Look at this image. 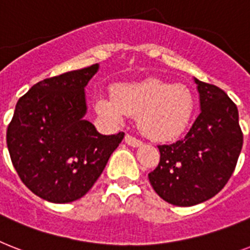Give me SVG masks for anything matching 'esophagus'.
Segmentation results:
<instances>
[{
	"instance_id": "esophagus-1",
	"label": "esophagus",
	"mask_w": 250,
	"mask_h": 250,
	"mask_svg": "<svg viewBox=\"0 0 250 250\" xmlns=\"http://www.w3.org/2000/svg\"><path fill=\"white\" fill-rule=\"evenodd\" d=\"M125 143L127 144V145L132 146V147H139V146L143 145V143H141L140 140H137L136 137H133V136L131 135H125Z\"/></svg>"
}]
</instances>
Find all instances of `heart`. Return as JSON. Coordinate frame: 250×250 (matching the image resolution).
Here are the masks:
<instances>
[{
    "label": "heart",
    "instance_id": "b5f03b06",
    "mask_svg": "<svg viewBox=\"0 0 250 250\" xmlns=\"http://www.w3.org/2000/svg\"><path fill=\"white\" fill-rule=\"evenodd\" d=\"M95 109L111 125L137 117L144 135L154 141H172L188 129L195 110L194 95L184 84L159 78L121 83L114 96H97Z\"/></svg>",
    "mask_w": 250,
    "mask_h": 250
}]
</instances>
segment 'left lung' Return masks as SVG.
Returning <instances> with one entry per match:
<instances>
[{
    "mask_svg": "<svg viewBox=\"0 0 250 250\" xmlns=\"http://www.w3.org/2000/svg\"><path fill=\"white\" fill-rule=\"evenodd\" d=\"M200 114L184 139L158 146L160 162L149 181L160 198L191 207L218 194L236 167L243 147L239 113L226 92L194 78Z\"/></svg>",
    "mask_w": 250,
    "mask_h": 250,
    "instance_id": "left-lung-1",
    "label": "left lung"
}]
</instances>
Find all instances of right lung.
<instances>
[{"instance_id":"1","label":"right lung","mask_w":250,"mask_h":250,"mask_svg":"<svg viewBox=\"0 0 250 250\" xmlns=\"http://www.w3.org/2000/svg\"><path fill=\"white\" fill-rule=\"evenodd\" d=\"M99 64L36 83L18 101L7 127L14 168L30 191L51 203L86 195L122 140L84 119L86 88Z\"/></svg>"}]
</instances>
